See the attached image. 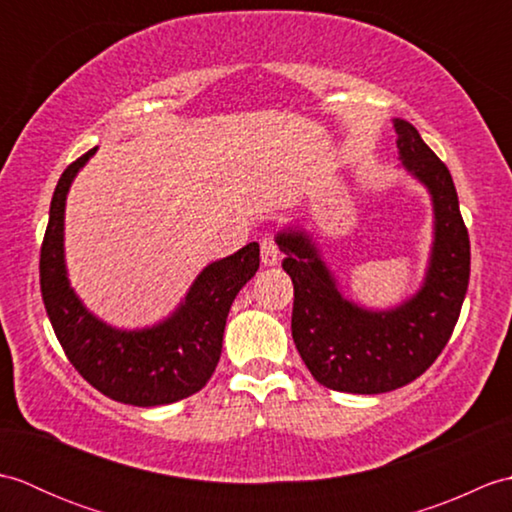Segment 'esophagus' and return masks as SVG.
Returning a JSON list of instances; mask_svg holds the SVG:
<instances>
[{
  "label": "esophagus",
  "instance_id": "1",
  "mask_svg": "<svg viewBox=\"0 0 512 512\" xmlns=\"http://www.w3.org/2000/svg\"><path fill=\"white\" fill-rule=\"evenodd\" d=\"M262 264L266 268H273L279 264V248L273 242V237H264L262 239Z\"/></svg>",
  "mask_w": 512,
  "mask_h": 512
}]
</instances>
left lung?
Here are the masks:
<instances>
[{"label": "left lung", "instance_id": "8db88e82", "mask_svg": "<svg viewBox=\"0 0 512 512\" xmlns=\"http://www.w3.org/2000/svg\"><path fill=\"white\" fill-rule=\"evenodd\" d=\"M400 169L429 193L433 224L427 268L413 295L391 308L347 299L319 237L288 224L275 242L295 286L292 339L317 383L345 394H385L436 361L458 323L471 275L469 233L449 169L418 129L394 118Z\"/></svg>", "mask_w": 512, "mask_h": 512}]
</instances>
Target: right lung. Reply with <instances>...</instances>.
<instances>
[{
  "mask_svg": "<svg viewBox=\"0 0 512 512\" xmlns=\"http://www.w3.org/2000/svg\"><path fill=\"white\" fill-rule=\"evenodd\" d=\"M96 147L63 171L50 202L41 246V297L65 356L88 383L134 407L171 405L200 391L222 354L226 317L237 292L259 268V244L206 264L165 319L145 328H116L85 306L65 264V200Z\"/></svg>",
  "mask_w": 512,
  "mask_h": 512,
  "instance_id": "add662e5",
  "label": "right lung"
}]
</instances>
